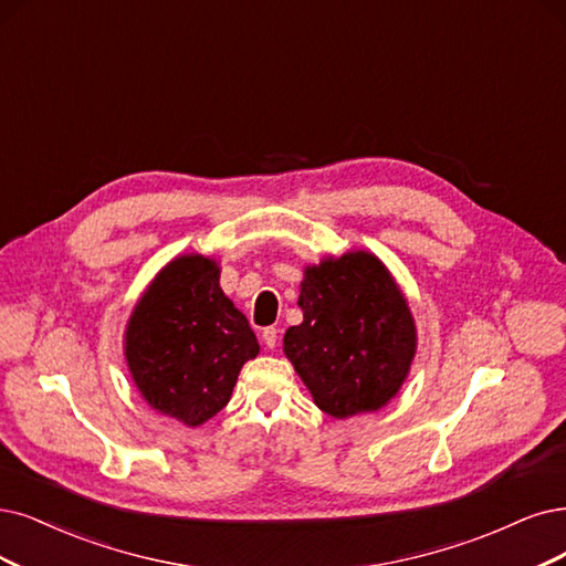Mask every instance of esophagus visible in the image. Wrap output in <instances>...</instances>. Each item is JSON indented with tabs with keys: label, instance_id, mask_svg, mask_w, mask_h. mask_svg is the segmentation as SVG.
I'll return each instance as SVG.
<instances>
[{
	"label": "esophagus",
	"instance_id": "34e87169",
	"mask_svg": "<svg viewBox=\"0 0 566 566\" xmlns=\"http://www.w3.org/2000/svg\"><path fill=\"white\" fill-rule=\"evenodd\" d=\"M261 338H263L265 347H268V349H272V347H275V345H277V328H272V326L263 328V333H261Z\"/></svg>",
	"mask_w": 566,
	"mask_h": 566
}]
</instances>
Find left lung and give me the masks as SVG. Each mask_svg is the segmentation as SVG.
<instances>
[{"mask_svg": "<svg viewBox=\"0 0 566 566\" xmlns=\"http://www.w3.org/2000/svg\"><path fill=\"white\" fill-rule=\"evenodd\" d=\"M298 305L303 324L284 333V354L317 408L345 420L387 406L408 378L417 331L385 263L347 251L307 265Z\"/></svg>", "mask_w": 566, "mask_h": 566, "instance_id": "8db88e82", "label": "left lung"}]
</instances>
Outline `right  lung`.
Listing matches in <instances>:
<instances>
[{
    "instance_id": "add662e5",
    "label": "right lung",
    "mask_w": 566,
    "mask_h": 566,
    "mask_svg": "<svg viewBox=\"0 0 566 566\" xmlns=\"http://www.w3.org/2000/svg\"><path fill=\"white\" fill-rule=\"evenodd\" d=\"M219 275L214 259L177 256L144 291L125 328V361L142 399L186 427L214 417L242 366L259 354L254 331Z\"/></svg>"
}]
</instances>
